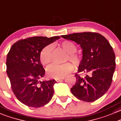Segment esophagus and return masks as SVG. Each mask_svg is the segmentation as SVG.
<instances>
[{"instance_id": "1", "label": "esophagus", "mask_w": 121, "mask_h": 121, "mask_svg": "<svg viewBox=\"0 0 121 121\" xmlns=\"http://www.w3.org/2000/svg\"><path fill=\"white\" fill-rule=\"evenodd\" d=\"M64 78V77H62V78H55V80H56V81L57 82H60L61 80H63Z\"/></svg>"}]
</instances>
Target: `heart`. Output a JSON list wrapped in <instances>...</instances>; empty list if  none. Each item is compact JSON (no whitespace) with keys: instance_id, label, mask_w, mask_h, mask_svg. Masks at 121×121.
<instances>
[{"instance_id":"heart-1","label":"heart","mask_w":121,"mask_h":121,"mask_svg":"<svg viewBox=\"0 0 121 121\" xmlns=\"http://www.w3.org/2000/svg\"><path fill=\"white\" fill-rule=\"evenodd\" d=\"M60 47L67 53L65 61H70L76 67H78L82 63L83 57L80 54L76 52L77 47L71 42L64 41L60 44ZM52 47L48 45L41 50L39 55L41 63L44 65H48L52 61ZM74 66L71 63L67 62L63 64H52L47 69L48 75L53 78H62L73 71Z\"/></svg>"}]
</instances>
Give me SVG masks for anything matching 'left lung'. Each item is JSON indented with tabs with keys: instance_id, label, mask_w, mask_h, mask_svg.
<instances>
[{
	"instance_id": "8db88e82",
	"label": "left lung",
	"mask_w": 121,
	"mask_h": 121,
	"mask_svg": "<svg viewBox=\"0 0 121 121\" xmlns=\"http://www.w3.org/2000/svg\"><path fill=\"white\" fill-rule=\"evenodd\" d=\"M80 44L83 60L71 92L80 100L92 102L101 98L110 87L115 69V55L108 41L96 32H84L62 35Z\"/></svg>"
}]
</instances>
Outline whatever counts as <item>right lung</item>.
<instances>
[{"label":"right lung","mask_w":121,"mask_h":121,"mask_svg":"<svg viewBox=\"0 0 121 121\" xmlns=\"http://www.w3.org/2000/svg\"><path fill=\"white\" fill-rule=\"evenodd\" d=\"M59 38L56 36L20 39L13 44L7 55L6 72L12 90L16 98L29 107H42L53 96L56 81H39L45 74L39 55L45 46Z\"/></svg>","instance_id":"right-lung-1"}]
</instances>
